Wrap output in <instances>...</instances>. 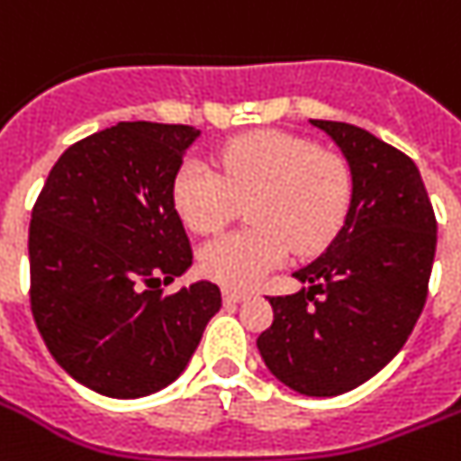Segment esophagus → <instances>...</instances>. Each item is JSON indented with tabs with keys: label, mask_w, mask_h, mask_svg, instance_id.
Here are the masks:
<instances>
[{
	"label": "esophagus",
	"mask_w": 461,
	"mask_h": 461,
	"mask_svg": "<svg viewBox=\"0 0 461 461\" xmlns=\"http://www.w3.org/2000/svg\"><path fill=\"white\" fill-rule=\"evenodd\" d=\"M245 299H247L245 292L230 290V287H226V290H223V302L226 303H240V302H245Z\"/></svg>",
	"instance_id": "1"
}]
</instances>
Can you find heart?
<instances>
[{
  "mask_svg": "<svg viewBox=\"0 0 461 461\" xmlns=\"http://www.w3.org/2000/svg\"><path fill=\"white\" fill-rule=\"evenodd\" d=\"M223 176L200 158L178 167L171 197L181 221L214 233L249 203L247 230L209 240L197 254L200 271L216 283L249 290L273 268L299 254H318L339 233L351 200L348 171L339 159L302 136L254 131L221 153Z\"/></svg>",
  "mask_w": 461,
  "mask_h": 461,
  "instance_id": "1",
  "label": "heart"
}]
</instances>
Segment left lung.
<instances>
[{
	"label": "left lung",
	"mask_w": 461,
	"mask_h": 461,
	"mask_svg": "<svg viewBox=\"0 0 461 461\" xmlns=\"http://www.w3.org/2000/svg\"><path fill=\"white\" fill-rule=\"evenodd\" d=\"M344 155L351 203L321 257L292 273L302 290L271 296L273 325L257 339L287 389L332 398L386 367L427 302L436 216L408 155L346 122L311 120Z\"/></svg>",
	"instance_id": "obj_1"
}]
</instances>
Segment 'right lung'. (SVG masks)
<instances>
[{"instance_id": "1", "label": "right lung", "mask_w": 461, "mask_h": 461, "mask_svg": "<svg viewBox=\"0 0 461 461\" xmlns=\"http://www.w3.org/2000/svg\"><path fill=\"white\" fill-rule=\"evenodd\" d=\"M200 129L117 122L70 146L30 221V306L53 360L86 389L143 398L190 363L221 308L209 280L165 296L193 264L171 185Z\"/></svg>"}]
</instances>
